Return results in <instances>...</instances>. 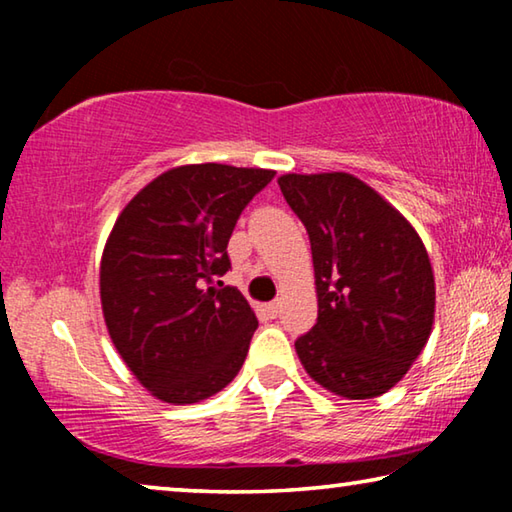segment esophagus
<instances>
[{"label":"esophagus","mask_w":512,"mask_h":512,"mask_svg":"<svg viewBox=\"0 0 512 512\" xmlns=\"http://www.w3.org/2000/svg\"><path fill=\"white\" fill-rule=\"evenodd\" d=\"M280 309H282V302L273 300V302H268V305H266V314L271 318H277V316H280Z\"/></svg>","instance_id":"1"}]
</instances>
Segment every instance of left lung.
I'll use <instances>...</instances> for the list:
<instances>
[{"instance_id": "1", "label": "left lung", "mask_w": 512, "mask_h": 512, "mask_svg": "<svg viewBox=\"0 0 512 512\" xmlns=\"http://www.w3.org/2000/svg\"><path fill=\"white\" fill-rule=\"evenodd\" d=\"M305 223L318 320L296 341L309 377L345 400L384 395L429 341L436 282L418 232L352 173H284Z\"/></svg>"}]
</instances>
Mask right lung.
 <instances>
[{"mask_svg": "<svg viewBox=\"0 0 512 512\" xmlns=\"http://www.w3.org/2000/svg\"><path fill=\"white\" fill-rule=\"evenodd\" d=\"M273 176L185 164L151 180L115 221L99 271L103 318L119 357L158 400H207L244 366L255 311L216 277L230 268L239 214Z\"/></svg>", "mask_w": 512, "mask_h": 512, "instance_id": "right-lung-1", "label": "right lung"}]
</instances>
